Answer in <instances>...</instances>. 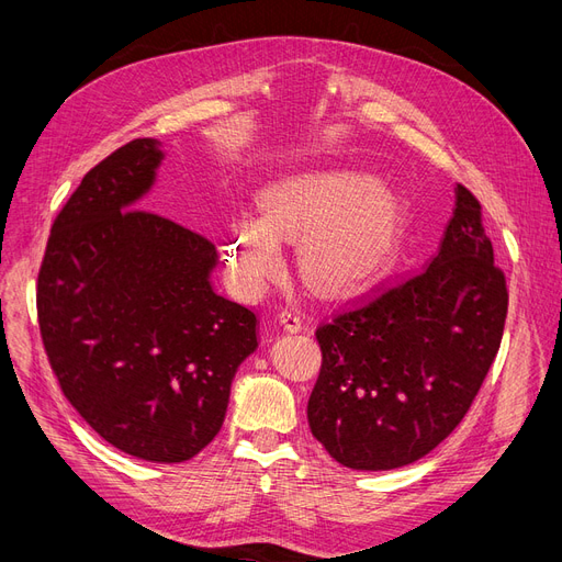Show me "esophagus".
Returning a JSON list of instances; mask_svg holds the SVG:
<instances>
[{
    "label": "esophagus",
    "mask_w": 562,
    "mask_h": 562,
    "mask_svg": "<svg viewBox=\"0 0 562 562\" xmlns=\"http://www.w3.org/2000/svg\"><path fill=\"white\" fill-rule=\"evenodd\" d=\"M278 316H280V323H284V328L289 330H299L305 323V312L299 307H284Z\"/></svg>",
    "instance_id": "34e87169"
}]
</instances>
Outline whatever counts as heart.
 <instances>
[{
	"label": "heart",
	"mask_w": 562,
	"mask_h": 562,
	"mask_svg": "<svg viewBox=\"0 0 562 562\" xmlns=\"http://www.w3.org/2000/svg\"><path fill=\"white\" fill-rule=\"evenodd\" d=\"M307 282L328 293L364 284L394 244V206L362 172H303L263 195V214H244L229 227L232 269L248 286L273 278L284 263L282 236L296 239Z\"/></svg>",
	"instance_id": "1"
}]
</instances>
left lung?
<instances>
[{
  "label": "left lung",
  "mask_w": 562,
  "mask_h": 562,
  "mask_svg": "<svg viewBox=\"0 0 562 562\" xmlns=\"http://www.w3.org/2000/svg\"><path fill=\"white\" fill-rule=\"evenodd\" d=\"M506 314V276L494 263L483 206L458 184L437 255L316 326L312 435L350 469L380 471L424 458L474 403Z\"/></svg>",
  "instance_id": "left-lung-1"
}]
</instances>
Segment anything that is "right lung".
Here are the masks:
<instances>
[{
  "instance_id": "right-lung-1",
  "label": "right lung",
  "mask_w": 562,
  "mask_h": 562,
  "mask_svg": "<svg viewBox=\"0 0 562 562\" xmlns=\"http://www.w3.org/2000/svg\"><path fill=\"white\" fill-rule=\"evenodd\" d=\"M159 161V140L134 138L83 175L54 218L36 310L86 424L140 460L184 462L223 426L257 316L212 289L206 236L136 206Z\"/></svg>"
}]
</instances>
